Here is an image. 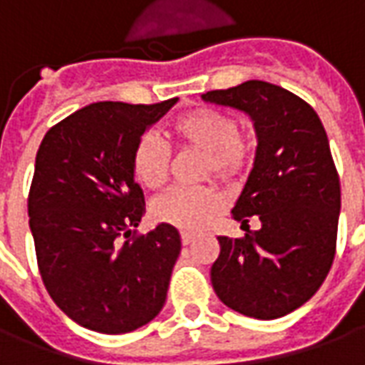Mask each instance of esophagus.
Returning <instances> with one entry per match:
<instances>
[{"label": "esophagus", "mask_w": 365, "mask_h": 365, "mask_svg": "<svg viewBox=\"0 0 365 365\" xmlns=\"http://www.w3.org/2000/svg\"><path fill=\"white\" fill-rule=\"evenodd\" d=\"M193 242V235H190V232H182V245L187 246Z\"/></svg>", "instance_id": "esophagus-1"}]
</instances>
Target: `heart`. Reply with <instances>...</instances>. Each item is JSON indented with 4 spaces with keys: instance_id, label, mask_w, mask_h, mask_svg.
I'll return each mask as SVG.
<instances>
[{
    "instance_id": "heart-1",
    "label": "heart",
    "mask_w": 365,
    "mask_h": 365,
    "mask_svg": "<svg viewBox=\"0 0 365 365\" xmlns=\"http://www.w3.org/2000/svg\"><path fill=\"white\" fill-rule=\"evenodd\" d=\"M174 143L185 150L203 152V175L235 180L250 164L252 136L238 130L237 120L213 107H197L183 113L172 123ZM172 154L160 136L146 133L133 150V174L148 190H160L168 182ZM221 195L213 187L168 191L152 201L150 213L158 222L180 230H199L221 209Z\"/></svg>"
}]
</instances>
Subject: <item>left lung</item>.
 <instances>
[{"label":"left lung","instance_id":"left-lung-1","mask_svg":"<svg viewBox=\"0 0 365 365\" xmlns=\"http://www.w3.org/2000/svg\"><path fill=\"white\" fill-rule=\"evenodd\" d=\"M201 97L245 111L258 138L232 219L248 227L258 215L262 227L219 237L213 289L237 313L279 319L313 297L334 260L340 180L329 138L313 107L274 83L248 80Z\"/></svg>","mask_w":365,"mask_h":365}]
</instances>
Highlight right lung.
Here are the masks:
<instances>
[{"mask_svg": "<svg viewBox=\"0 0 365 365\" xmlns=\"http://www.w3.org/2000/svg\"><path fill=\"white\" fill-rule=\"evenodd\" d=\"M175 101L91 103L48 128L38 146L29 191L38 272L60 311L86 329L125 334L166 303L182 238L164 222L130 238L146 209L133 150Z\"/></svg>", "mask_w": 365, "mask_h": 365, "instance_id": "1", "label": "right lung"}]
</instances>
